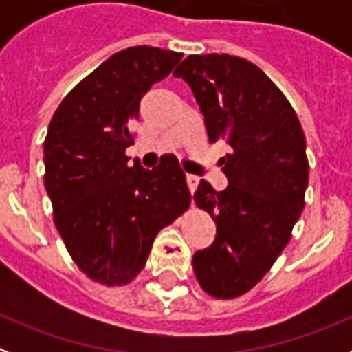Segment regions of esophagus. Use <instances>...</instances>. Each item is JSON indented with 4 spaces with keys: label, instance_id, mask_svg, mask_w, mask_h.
Listing matches in <instances>:
<instances>
[{
    "label": "esophagus",
    "instance_id": "1",
    "mask_svg": "<svg viewBox=\"0 0 352 352\" xmlns=\"http://www.w3.org/2000/svg\"><path fill=\"white\" fill-rule=\"evenodd\" d=\"M186 185H188L190 192H192V194H194L195 188H197V185H199V178H197V176H194V174H186Z\"/></svg>",
    "mask_w": 352,
    "mask_h": 352
}]
</instances>
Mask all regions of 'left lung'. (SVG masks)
<instances>
[{
    "label": "left lung",
    "mask_w": 352,
    "mask_h": 352,
    "mask_svg": "<svg viewBox=\"0 0 352 352\" xmlns=\"http://www.w3.org/2000/svg\"><path fill=\"white\" fill-rule=\"evenodd\" d=\"M173 76L190 86L210 142L231 146L220 158L226 190L201 179L194 194L217 234L192 259L201 287L231 300L270 272L291 239L309 185L305 133L284 93L243 58L192 54Z\"/></svg>",
    "instance_id": "1"
}]
</instances>
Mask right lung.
<instances>
[{"instance_id": "add662e5", "label": "right lung", "mask_w": 352, "mask_h": 352, "mask_svg": "<svg viewBox=\"0 0 352 352\" xmlns=\"http://www.w3.org/2000/svg\"><path fill=\"white\" fill-rule=\"evenodd\" d=\"M182 56L149 45L116 52L65 96L49 123L43 182L54 223L80 272L104 285L132 282L158 231L190 203L178 158L149 170L125 155L141 98Z\"/></svg>"}]
</instances>
